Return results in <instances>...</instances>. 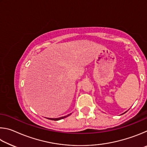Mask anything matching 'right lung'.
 <instances>
[{
    "label": "right lung",
    "mask_w": 147,
    "mask_h": 147,
    "mask_svg": "<svg viewBox=\"0 0 147 147\" xmlns=\"http://www.w3.org/2000/svg\"><path fill=\"white\" fill-rule=\"evenodd\" d=\"M71 114H69V115H67V116H64V117H59V118H56V119H52V118H48V119H50V120H53V121H58V120H60V119H62L63 118H65L67 117H68L69 115H70Z\"/></svg>",
    "instance_id": "add662e5"
}]
</instances>
